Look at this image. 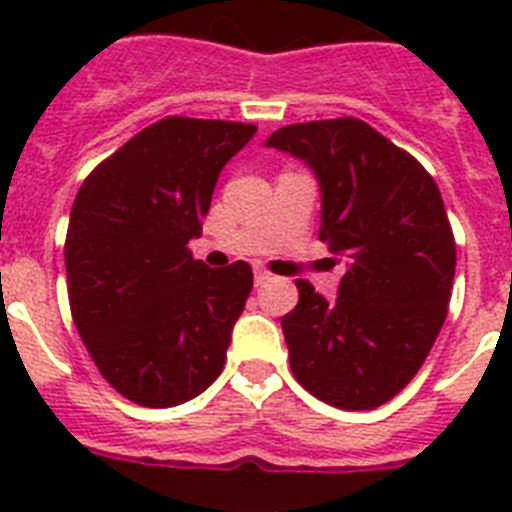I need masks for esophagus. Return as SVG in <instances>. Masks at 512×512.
<instances>
[{
    "label": "esophagus",
    "instance_id": "esophagus-1",
    "mask_svg": "<svg viewBox=\"0 0 512 512\" xmlns=\"http://www.w3.org/2000/svg\"><path fill=\"white\" fill-rule=\"evenodd\" d=\"M271 279V274L266 269H261V266H256V269H253V282H256V287H259V284H266Z\"/></svg>",
    "mask_w": 512,
    "mask_h": 512
}]
</instances>
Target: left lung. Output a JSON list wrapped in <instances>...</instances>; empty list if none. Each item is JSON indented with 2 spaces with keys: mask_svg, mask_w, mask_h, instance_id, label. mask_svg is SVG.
<instances>
[{
  "mask_svg": "<svg viewBox=\"0 0 512 512\" xmlns=\"http://www.w3.org/2000/svg\"><path fill=\"white\" fill-rule=\"evenodd\" d=\"M266 146L302 158L320 182V241L346 264L336 300L297 279L282 318L289 366L310 395L374 410L418 374L456 271V243L433 176L359 117L297 122Z\"/></svg>",
  "mask_w": 512,
  "mask_h": 512,
  "instance_id": "left-lung-1",
  "label": "left lung"
}]
</instances>
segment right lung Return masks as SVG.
<instances>
[{"instance_id": "add662e5", "label": "right lung", "mask_w": 512, "mask_h": 512, "mask_svg": "<svg viewBox=\"0 0 512 512\" xmlns=\"http://www.w3.org/2000/svg\"><path fill=\"white\" fill-rule=\"evenodd\" d=\"M256 125L164 117L84 179L66 233L71 318L99 374L143 408H174L225 366L253 289L246 261L210 269L202 233L217 176Z\"/></svg>"}]
</instances>
